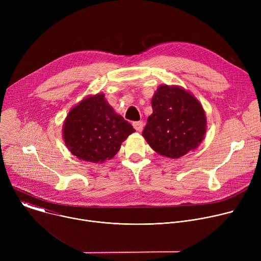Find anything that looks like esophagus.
Listing matches in <instances>:
<instances>
[{
  "label": "esophagus",
  "instance_id": "esophagus-1",
  "mask_svg": "<svg viewBox=\"0 0 261 261\" xmlns=\"http://www.w3.org/2000/svg\"><path fill=\"white\" fill-rule=\"evenodd\" d=\"M133 127L135 128L136 131H142L143 129V122L142 121H138V122H133Z\"/></svg>",
  "mask_w": 261,
  "mask_h": 261
}]
</instances>
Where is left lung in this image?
Here are the masks:
<instances>
[{
  "mask_svg": "<svg viewBox=\"0 0 261 261\" xmlns=\"http://www.w3.org/2000/svg\"><path fill=\"white\" fill-rule=\"evenodd\" d=\"M152 107L142 135L154 151L176 159L198 146L206 120L195 97L178 87L161 86L152 99Z\"/></svg>",
  "mask_w": 261,
  "mask_h": 261,
  "instance_id": "obj_1",
  "label": "left lung"
}]
</instances>
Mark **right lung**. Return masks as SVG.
<instances>
[{
    "instance_id": "1",
    "label": "right lung",
    "mask_w": 261,
    "mask_h": 261,
    "mask_svg": "<svg viewBox=\"0 0 261 261\" xmlns=\"http://www.w3.org/2000/svg\"><path fill=\"white\" fill-rule=\"evenodd\" d=\"M134 131L128 121L115 113L104 95L98 94L70 110L64 124V139L79 159L102 163L113 158Z\"/></svg>"
}]
</instances>
